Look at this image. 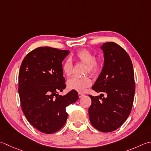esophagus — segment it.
<instances>
[{
  "instance_id": "esophagus-1",
  "label": "esophagus",
  "mask_w": 151,
  "mask_h": 151,
  "mask_svg": "<svg viewBox=\"0 0 151 151\" xmlns=\"http://www.w3.org/2000/svg\"><path fill=\"white\" fill-rule=\"evenodd\" d=\"M84 96V94L82 93H81V92L78 93V97H80V98H81V97H82Z\"/></svg>"
}]
</instances>
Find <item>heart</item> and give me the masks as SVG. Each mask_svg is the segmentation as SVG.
Segmentation results:
<instances>
[{
    "mask_svg": "<svg viewBox=\"0 0 151 151\" xmlns=\"http://www.w3.org/2000/svg\"><path fill=\"white\" fill-rule=\"evenodd\" d=\"M75 58L77 60L82 61L86 65V72L95 73L99 66V61L94 58L93 54L89 50L82 49L76 53ZM62 70L65 75L69 76L71 75L73 70V63L70 59H67L62 64ZM91 78L88 76H73L67 80V86L69 89L76 90L82 92L87 88L91 85Z\"/></svg>",
    "mask_w": 151,
    "mask_h": 151,
    "instance_id": "heart-1",
    "label": "heart"
}]
</instances>
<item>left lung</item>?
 Listing matches in <instances>:
<instances>
[{"mask_svg":"<svg viewBox=\"0 0 151 151\" xmlns=\"http://www.w3.org/2000/svg\"><path fill=\"white\" fill-rule=\"evenodd\" d=\"M100 49L104 64L92 86L100 95H89L91 104L88 114L94 128L111 132L122 126L130 114L135 94L134 73L131 59L122 47L109 42Z\"/></svg>","mask_w":151,"mask_h":151,"instance_id":"left-lung-1","label":"left lung"}]
</instances>
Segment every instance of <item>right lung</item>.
<instances>
[{"instance_id": "add662e5", "label": "right lung", "mask_w": 151, "mask_h": 151, "mask_svg": "<svg viewBox=\"0 0 151 151\" xmlns=\"http://www.w3.org/2000/svg\"><path fill=\"white\" fill-rule=\"evenodd\" d=\"M69 50L39 47L25 56L19 73V95L26 119L44 134L58 132L66 122L65 108L78 99L71 90L59 95L66 88L62 61Z\"/></svg>"}]
</instances>
